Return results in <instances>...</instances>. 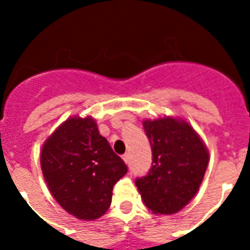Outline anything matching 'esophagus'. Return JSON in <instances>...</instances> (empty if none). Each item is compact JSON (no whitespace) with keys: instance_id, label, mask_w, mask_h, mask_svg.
Returning a JSON list of instances; mask_svg holds the SVG:
<instances>
[{"instance_id":"34e87169","label":"esophagus","mask_w":250,"mask_h":250,"mask_svg":"<svg viewBox=\"0 0 250 250\" xmlns=\"http://www.w3.org/2000/svg\"><path fill=\"white\" fill-rule=\"evenodd\" d=\"M123 161H125V164H129V153H125V154H123Z\"/></svg>"}]
</instances>
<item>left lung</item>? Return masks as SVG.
<instances>
[{"instance_id": "obj_1", "label": "left lung", "mask_w": 250, "mask_h": 250, "mask_svg": "<svg viewBox=\"0 0 250 250\" xmlns=\"http://www.w3.org/2000/svg\"><path fill=\"white\" fill-rule=\"evenodd\" d=\"M152 146V167L135 184L154 214L178 213L197 193L209 164V152L187 122L174 118L144 121Z\"/></svg>"}]
</instances>
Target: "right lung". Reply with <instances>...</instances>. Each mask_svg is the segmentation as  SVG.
<instances>
[{"instance_id":"add662e5","label":"right lung","mask_w":250,"mask_h":250,"mask_svg":"<svg viewBox=\"0 0 250 250\" xmlns=\"http://www.w3.org/2000/svg\"><path fill=\"white\" fill-rule=\"evenodd\" d=\"M41 170L50 193L67 213L93 221L111 204L127 166L98 132L93 118H68L42 145Z\"/></svg>"}]
</instances>
